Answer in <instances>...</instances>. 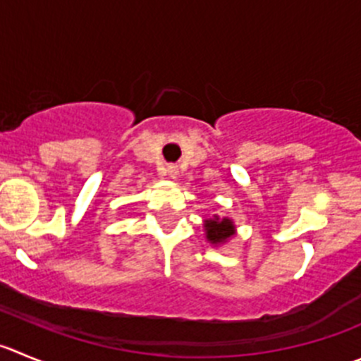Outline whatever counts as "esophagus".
<instances>
[{"label":"esophagus","instance_id":"1","mask_svg":"<svg viewBox=\"0 0 361 361\" xmlns=\"http://www.w3.org/2000/svg\"><path fill=\"white\" fill-rule=\"evenodd\" d=\"M168 175H170V177H175V175H177V166H168Z\"/></svg>","mask_w":361,"mask_h":361}]
</instances>
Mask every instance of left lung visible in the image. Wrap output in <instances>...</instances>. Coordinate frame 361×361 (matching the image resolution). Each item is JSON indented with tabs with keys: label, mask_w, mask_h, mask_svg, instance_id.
<instances>
[{
	"label": "left lung",
	"mask_w": 361,
	"mask_h": 361,
	"mask_svg": "<svg viewBox=\"0 0 361 361\" xmlns=\"http://www.w3.org/2000/svg\"><path fill=\"white\" fill-rule=\"evenodd\" d=\"M205 238L212 245H219L225 243L235 234V226L232 219L219 218V216H212V218L205 219Z\"/></svg>",
	"instance_id": "8db88e82"
}]
</instances>
